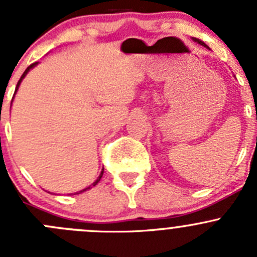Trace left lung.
<instances>
[{
	"label": "left lung",
	"mask_w": 257,
	"mask_h": 257,
	"mask_svg": "<svg viewBox=\"0 0 257 257\" xmlns=\"http://www.w3.org/2000/svg\"><path fill=\"white\" fill-rule=\"evenodd\" d=\"M193 41L194 42H196V43H199V45H201V46H204V47H206V48H209L208 46L205 45V43L203 42V41H200V40H198V38H193Z\"/></svg>",
	"instance_id": "left-lung-1"
}]
</instances>
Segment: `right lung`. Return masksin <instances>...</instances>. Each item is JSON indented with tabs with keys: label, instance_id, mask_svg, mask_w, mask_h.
Instances as JSON below:
<instances>
[{
	"label": "right lung",
	"instance_id": "add662e5",
	"mask_svg": "<svg viewBox=\"0 0 257 257\" xmlns=\"http://www.w3.org/2000/svg\"><path fill=\"white\" fill-rule=\"evenodd\" d=\"M37 64H38V62H35V63H32V64H31L30 67H27V69H26V71L23 72L22 77H21L20 80H18V83H17V85H16V90H15V94H16V92H17V90H18V88H20V84H21V83H22L23 78H25V77L27 76V73H28V72H30L31 69H32V68H35V67L37 66ZM12 100H14V99H12ZM103 172H104V169H102V172H100L99 177L97 178V180H95L94 183H93V184H90L89 186H87V188H84V189H83V190H80V191H78V193H76V194H80V193H83V191H87V190H89V189H92L93 186H95V185H97V184L99 183V180H100V179H102V177H103Z\"/></svg>",
	"mask_w": 257,
	"mask_h": 257
}]
</instances>
